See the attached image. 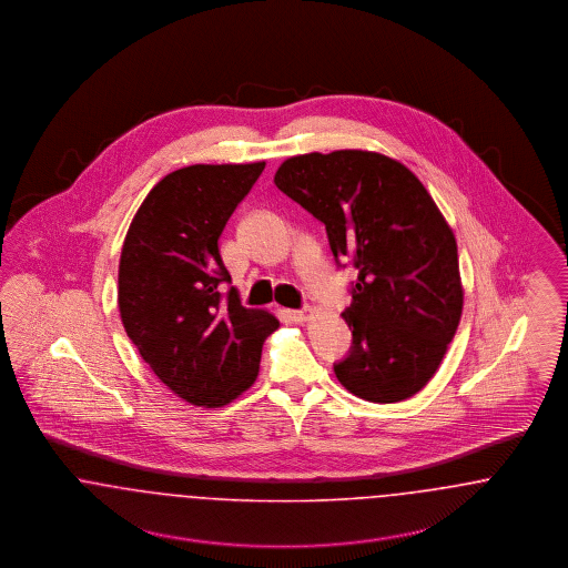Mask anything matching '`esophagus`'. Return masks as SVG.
<instances>
[{"label": "esophagus", "instance_id": "esophagus-1", "mask_svg": "<svg viewBox=\"0 0 568 568\" xmlns=\"http://www.w3.org/2000/svg\"><path fill=\"white\" fill-rule=\"evenodd\" d=\"M285 315H287L292 322H296V324H304V322L313 320V311H311V308H302V311H287Z\"/></svg>", "mask_w": 568, "mask_h": 568}]
</instances>
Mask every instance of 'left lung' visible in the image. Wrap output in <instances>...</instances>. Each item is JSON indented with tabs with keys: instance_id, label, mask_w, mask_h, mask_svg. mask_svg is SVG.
I'll return each instance as SVG.
<instances>
[{
	"instance_id": "left-lung-1",
	"label": "left lung",
	"mask_w": 568,
	"mask_h": 568,
	"mask_svg": "<svg viewBox=\"0 0 568 568\" xmlns=\"http://www.w3.org/2000/svg\"><path fill=\"white\" fill-rule=\"evenodd\" d=\"M274 185L325 225L357 281L343 320L352 353L334 366L353 396L389 405L428 385L456 336L464 287L454 230L405 163L375 151L306 153Z\"/></svg>"
}]
</instances>
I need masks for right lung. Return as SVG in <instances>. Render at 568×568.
I'll list each match as a JSON object with an SVG mask.
<instances>
[{
    "label": "right lung",
    "instance_id": "1",
    "mask_svg": "<svg viewBox=\"0 0 568 568\" xmlns=\"http://www.w3.org/2000/svg\"><path fill=\"white\" fill-rule=\"evenodd\" d=\"M266 162L195 163L149 191L125 234L119 313L142 359L195 406L236 400L260 373L262 345L278 329L264 308H244L219 236Z\"/></svg>",
    "mask_w": 568,
    "mask_h": 568
}]
</instances>
